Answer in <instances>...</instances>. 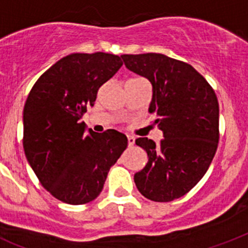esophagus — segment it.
I'll return each mask as SVG.
<instances>
[{"instance_id": "obj_1", "label": "esophagus", "mask_w": 248, "mask_h": 248, "mask_svg": "<svg viewBox=\"0 0 248 248\" xmlns=\"http://www.w3.org/2000/svg\"><path fill=\"white\" fill-rule=\"evenodd\" d=\"M134 143H136V138H134V137H132V136H128V144H129V147L134 146Z\"/></svg>"}]
</instances>
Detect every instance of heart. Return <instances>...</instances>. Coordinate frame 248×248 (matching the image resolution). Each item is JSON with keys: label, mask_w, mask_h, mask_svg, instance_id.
Returning a JSON list of instances; mask_svg holds the SVG:
<instances>
[{"label": "heart", "mask_w": 248, "mask_h": 248, "mask_svg": "<svg viewBox=\"0 0 248 248\" xmlns=\"http://www.w3.org/2000/svg\"><path fill=\"white\" fill-rule=\"evenodd\" d=\"M132 79H142V78H139V77H137V78H132Z\"/></svg>", "instance_id": "1"}]
</instances>
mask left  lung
<instances>
[{
  "instance_id": "1",
  "label": "left lung",
  "mask_w": 248,
  "mask_h": 248,
  "mask_svg": "<svg viewBox=\"0 0 248 248\" xmlns=\"http://www.w3.org/2000/svg\"><path fill=\"white\" fill-rule=\"evenodd\" d=\"M126 68L152 85L148 111L162 130L158 144L138 138L146 167L137 189L153 202H172L193 189L209 169L219 140V104L206 79L190 64L165 54H123Z\"/></svg>"
}]
</instances>
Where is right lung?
I'll list each match as a JSON object with an SVG mask.
<instances>
[{
    "label": "right lung",
    "instance_id": "obj_1",
    "mask_svg": "<svg viewBox=\"0 0 248 248\" xmlns=\"http://www.w3.org/2000/svg\"><path fill=\"white\" fill-rule=\"evenodd\" d=\"M123 65L109 53H73L43 73L24 106V151L54 198L81 205L100 195L110 167L128 146L115 129L86 132L81 118L97 91Z\"/></svg>",
    "mask_w": 248,
    "mask_h": 248
}]
</instances>
